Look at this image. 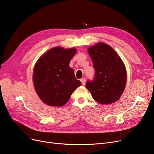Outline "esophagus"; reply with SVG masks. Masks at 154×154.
Segmentation results:
<instances>
[{
    "label": "esophagus",
    "mask_w": 154,
    "mask_h": 154,
    "mask_svg": "<svg viewBox=\"0 0 154 154\" xmlns=\"http://www.w3.org/2000/svg\"><path fill=\"white\" fill-rule=\"evenodd\" d=\"M81 82H82V85H84L85 84V82H86V80H85V78H82V80H81Z\"/></svg>",
    "instance_id": "1"
}]
</instances>
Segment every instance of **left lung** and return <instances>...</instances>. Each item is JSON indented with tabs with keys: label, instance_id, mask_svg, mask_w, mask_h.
Returning a JSON list of instances; mask_svg holds the SVG:
<instances>
[{
	"label": "left lung",
	"instance_id": "obj_1",
	"mask_svg": "<svg viewBox=\"0 0 154 154\" xmlns=\"http://www.w3.org/2000/svg\"><path fill=\"white\" fill-rule=\"evenodd\" d=\"M95 69L93 80H88L86 88L93 99L101 104L118 101L125 90L127 71L122 60L113 48L99 42L88 48Z\"/></svg>",
	"mask_w": 154,
	"mask_h": 154
}]
</instances>
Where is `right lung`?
Wrapping results in <instances>:
<instances>
[{
  "label": "right lung",
  "instance_id": "1",
  "mask_svg": "<svg viewBox=\"0 0 154 154\" xmlns=\"http://www.w3.org/2000/svg\"><path fill=\"white\" fill-rule=\"evenodd\" d=\"M75 48L56 47L48 51L36 62L33 70L36 92L44 103L53 106L66 104L73 91L82 85L69 63Z\"/></svg>",
  "mask_w": 154,
  "mask_h": 154
}]
</instances>
